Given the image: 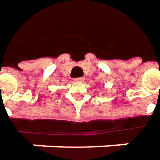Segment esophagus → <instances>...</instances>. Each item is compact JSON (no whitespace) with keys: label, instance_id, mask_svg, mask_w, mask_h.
<instances>
[{"label":"esophagus","instance_id":"1","mask_svg":"<svg viewBox=\"0 0 160 160\" xmlns=\"http://www.w3.org/2000/svg\"><path fill=\"white\" fill-rule=\"evenodd\" d=\"M83 81H84V78H82V77H78V78L74 79V82H83Z\"/></svg>","mask_w":160,"mask_h":160}]
</instances>
